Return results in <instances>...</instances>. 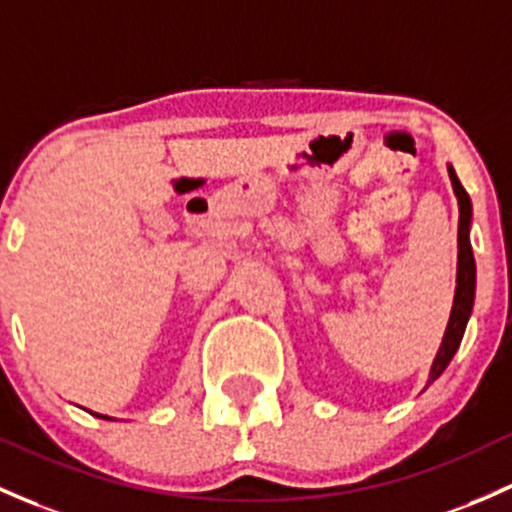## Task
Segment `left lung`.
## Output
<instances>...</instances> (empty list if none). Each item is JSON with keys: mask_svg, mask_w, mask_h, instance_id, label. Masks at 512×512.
Returning <instances> with one entry per match:
<instances>
[{"mask_svg": "<svg viewBox=\"0 0 512 512\" xmlns=\"http://www.w3.org/2000/svg\"><path fill=\"white\" fill-rule=\"evenodd\" d=\"M446 171H449L451 186H454V196L459 201V262H456V289H454V306H451L449 314V324H446L444 338H441V346L437 355L432 360V368H429V378L424 390L439 380V375L444 373L446 365L451 363L456 351L461 346V338H464L466 324L471 319L473 311V299H476V260H473V250H471V218H473V208H471V198L469 193L464 191L461 186L459 176H456L454 166L446 164Z\"/></svg>", "mask_w": 512, "mask_h": 512, "instance_id": "obj_1", "label": "left lung"}]
</instances>
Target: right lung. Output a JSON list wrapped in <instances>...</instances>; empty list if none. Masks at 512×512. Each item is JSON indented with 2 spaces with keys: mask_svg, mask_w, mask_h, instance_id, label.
Here are the masks:
<instances>
[{
  "mask_svg": "<svg viewBox=\"0 0 512 512\" xmlns=\"http://www.w3.org/2000/svg\"><path fill=\"white\" fill-rule=\"evenodd\" d=\"M95 417H102V419H112V417H107V414H98V412H93Z\"/></svg>",
  "mask_w": 512,
  "mask_h": 512,
  "instance_id": "right-lung-1",
  "label": "right lung"
}]
</instances>
